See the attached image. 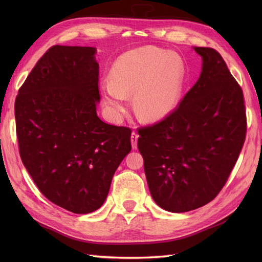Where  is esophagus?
<instances>
[{
    "label": "esophagus",
    "instance_id": "esophagus-1",
    "mask_svg": "<svg viewBox=\"0 0 262 262\" xmlns=\"http://www.w3.org/2000/svg\"><path fill=\"white\" fill-rule=\"evenodd\" d=\"M137 140H138V134H137V133H135V132H133L132 133V136H130L133 148H137Z\"/></svg>",
    "mask_w": 262,
    "mask_h": 262
}]
</instances>
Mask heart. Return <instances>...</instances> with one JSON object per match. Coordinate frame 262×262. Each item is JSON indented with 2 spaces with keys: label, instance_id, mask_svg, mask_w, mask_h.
Instances as JSON below:
<instances>
[{
  "label": "heart",
  "instance_id": "heart-1",
  "mask_svg": "<svg viewBox=\"0 0 262 262\" xmlns=\"http://www.w3.org/2000/svg\"><path fill=\"white\" fill-rule=\"evenodd\" d=\"M185 79V63L177 54L152 46L137 48L115 62L109 81L101 85L102 101L111 118L119 120L126 111L127 96L134 93L138 117L158 121L177 107Z\"/></svg>",
  "mask_w": 262,
  "mask_h": 262
}]
</instances>
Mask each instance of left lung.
<instances>
[{
	"mask_svg": "<svg viewBox=\"0 0 262 262\" xmlns=\"http://www.w3.org/2000/svg\"><path fill=\"white\" fill-rule=\"evenodd\" d=\"M202 73L179 105L138 130L149 192L161 208L185 213L211 202L224 187L246 140L241 86L221 54L193 47Z\"/></svg>",
	"mask_w": 262,
	"mask_h": 262,
	"instance_id": "1",
	"label": "left lung"
}]
</instances>
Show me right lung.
<instances>
[{
	"label": "right lung",
	"instance_id": "obj_1",
	"mask_svg": "<svg viewBox=\"0 0 262 262\" xmlns=\"http://www.w3.org/2000/svg\"><path fill=\"white\" fill-rule=\"evenodd\" d=\"M97 49L53 46L19 89L14 114L22 163L47 199L75 214L102 206L130 152L128 127L97 115Z\"/></svg>",
	"mask_w": 262,
	"mask_h": 262
}]
</instances>
